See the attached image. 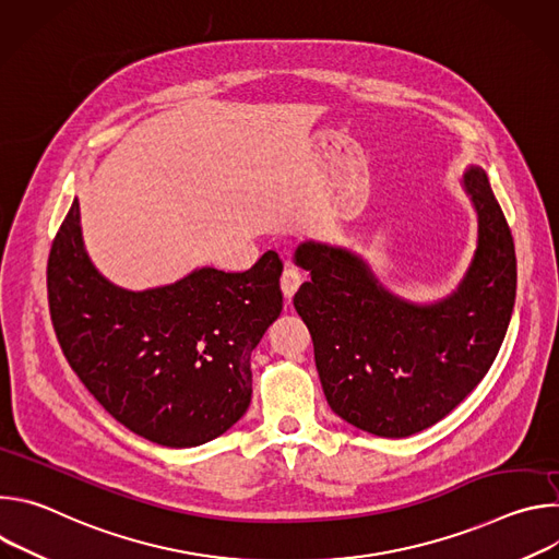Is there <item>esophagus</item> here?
Listing matches in <instances>:
<instances>
[{
  "instance_id": "obj_1",
  "label": "esophagus",
  "mask_w": 559,
  "mask_h": 559,
  "mask_svg": "<svg viewBox=\"0 0 559 559\" xmlns=\"http://www.w3.org/2000/svg\"><path fill=\"white\" fill-rule=\"evenodd\" d=\"M300 283H302V274L294 267H285V272L281 276V289H283L285 298H292L296 294V289L300 287Z\"/></svg>"
}]
</instances>
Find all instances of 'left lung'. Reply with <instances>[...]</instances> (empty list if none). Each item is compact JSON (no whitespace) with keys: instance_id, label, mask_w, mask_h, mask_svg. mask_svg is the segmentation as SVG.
<instances>
[{"instance_id":"obj_1","label":"left lung","mask_w":559,"mask_h":559,"mask_svg":"<svg viewBox=\"0 0 559 559\" xmlns=\"http://www.w3.org/2000/svg\"><path fill=\"white\" fill-rule=\"evenodd\" d=\"M464 188L477 210V250L457 292L436 305L389 294L341 248L302 243L311 274L294 294L334 414L382 438H407L447 414L491 369L515 302V248L485 170Z\"/></svg>"}]
</instances>
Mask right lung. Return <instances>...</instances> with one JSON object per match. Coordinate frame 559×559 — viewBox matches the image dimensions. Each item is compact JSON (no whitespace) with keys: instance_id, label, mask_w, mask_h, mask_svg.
I'll list each match as a JSON object with an SVG mask.
<instances>
[{"instance_id":"add662e5","label":"right lung","mask_w":559,"mask_h":559,"mask_svg":"<svg viewBox=\"0 0 559 559\" xmlns=\"http://www.w3.org/2000/svg\"><path fill=\"white\" fill-rule=\"evenodd\" d=\"M281 272L265 252L248 272L203 267L126 292L93 267L74 201L48 257L50 321L68 365L115 420L156 444L197 447L250 407V358L283 309Z\"/></svg>"}]
</instances>
